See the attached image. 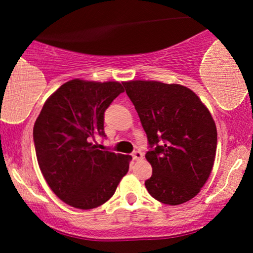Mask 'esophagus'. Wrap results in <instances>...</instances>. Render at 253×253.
Returning a JSON list of instances; mask_svg holds the SVG:
<instances>
[{
	"label": "esophagus",
	"mask_w": 253,
	"mask_h": 253,
	"mask_svg": "<svg viewBox=\"0 0 253 253\" xmlns=\"http://www.w3.org/2000/svg\"><path fill=\"white\" fill-rule=\"evenodd\" d=\"M132 157H133V159H134V161H140V159L143 158V153H141L140 151H135V152H133Z\"/></svg>",
	"instance_id": "esophagus-1"
}]
</instances>
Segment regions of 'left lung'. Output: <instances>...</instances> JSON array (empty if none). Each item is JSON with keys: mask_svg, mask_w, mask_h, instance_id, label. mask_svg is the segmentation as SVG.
Segmentation results:
<instances>
[{"mask_svg": "<svg viewBox=\"0 0 253 253\" xmlns=\"http://www.w3.org/2000/svg\"><path fill=\"white\" fill-rule=\"evenodd\" d=\"M146 132L150 195L165 205L189 201L207 182L216 153V126L193 90L157 81L124 82Z\"/></svg>", "mask_w": 253, "mask_h": 253, "instance_id": "obj_1", "label": "left lung"}]
</instances>
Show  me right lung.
I'll list each match as a JSON object with an SVG mask.
<instances>
[{
	"label": "right lung",
	"mask_w": 253,
	"mask_h": 253,
	"mask_svg": "<svg viewBox=\"0 0 253 253\" xmlns=\"http://www.w3.org/2000/svg\"><path fill=\"white\" fill-rule=\"evenodd\" d=\"M125 89L119 82L71 80L46 100L33 128L38 164L51 190L80 210H92L114 195L130 156L101 151L104 112Z\"/></svg>",
	"instance_id": "right-lung-1"
}]
</instances>
